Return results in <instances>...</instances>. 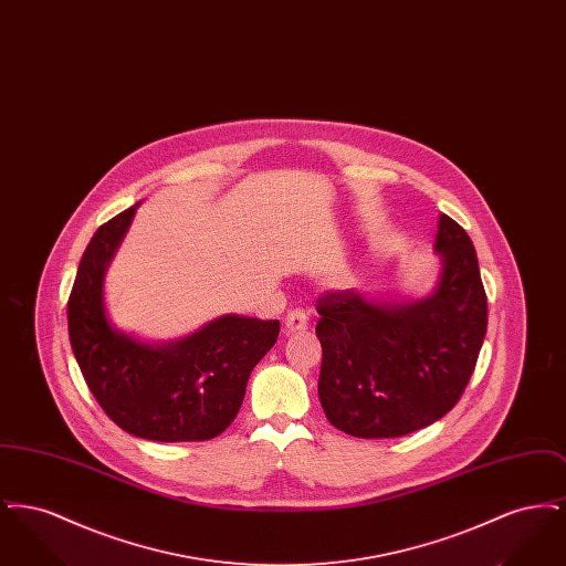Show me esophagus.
I'll return each mask as SVG.
<instances>
[{
  "mask_svg": "<svg viewBox=\"0 0 566 566\" xmlns=\"http://www.w3.org/2000/svg\"><path fill=\"white\" fill-rule=\"evenodd\" d=\"M307 324H310V318H307V314L303 310H293L284 318V326H286L289 333H301V331L307 328Z\"/></svg>",
  "mask_w": 566,
  "mask_h": 566,
  "instance_id": "1",
  "label": "esophagus"
}]
</instances>
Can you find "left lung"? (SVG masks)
<instances>
[{"mask_svg":"<svg viewBox=\"0 0 566 566\" xmlns=\"http://www.w3.org/2000/svg\"><path fill=\"white\" fill-rule=\"evenodd\" d=\"M441 259L431 293L413 301L358 291L321 296L318 379L328 422L363 439L420 431L443 418L464 392L488 326L478 254L467 231L439 216Z\"/></svg>","mask_w":566,"mask_h":566,"instance_id":"left-lung-1","label":"left lung"}]
</instances>
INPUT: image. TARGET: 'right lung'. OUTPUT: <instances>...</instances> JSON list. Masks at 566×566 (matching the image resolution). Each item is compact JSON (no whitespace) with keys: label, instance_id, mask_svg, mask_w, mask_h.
Segmentation results:
<instances>
[{"label":"right lung","instance_id":"right-lung-1","mask_svg":"<svg viewBox=\"0 0 566 566\" xmlns=\"http://www.w3.org/2000/svg\"><path fill=\"white\" fill-rule=\"evenodd\" d=\"M137 206L102 224L82 254L67 301L72 350L93 397L123 431L206 441L235 420L250 371L273 348L280 323L227 314L169 344L112 326L104 280Z\"/></svg>","mask_w":566,"mask_h":566}]
</instances>
